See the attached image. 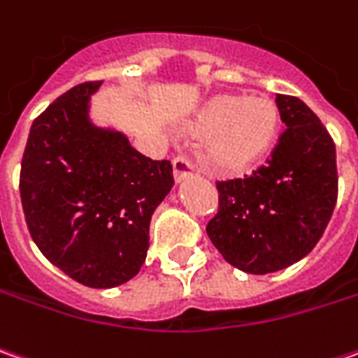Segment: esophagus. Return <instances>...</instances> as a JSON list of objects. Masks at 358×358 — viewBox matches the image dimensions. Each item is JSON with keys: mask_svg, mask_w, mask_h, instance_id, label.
Segmentation results:
<instances>
[{"mask_svg": "<svg viewBox=\"0 0 358 358\" xmlns=\"http://www.w3.org/2000/svg\"><path fill=\"white\" fill-rule=\"evenodd\" d=\"M172 166H174V180L176 182H182L184 178L196 174V164L192 160H188L186 156H176L174 162H172Z\"/></svg>", "mask_w": 358, "mask_h": 358, "instance_id": "34e87169", "label": "esophagus"}]
</instances>
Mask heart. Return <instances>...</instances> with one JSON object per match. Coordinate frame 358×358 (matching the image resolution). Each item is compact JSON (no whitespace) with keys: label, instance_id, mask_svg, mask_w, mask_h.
<instances>
[{"label":"heart","instance_id":"heart-1","mask_svg":"<svg viewBox=\"0 0 358 358\" xmlns=\"http://www.w3.org/2000/svg\"><path fill=\"white\" fill-rule=\"evenodd\" d=\"M281 115L267 96L217 94L202 106L190 130L210 136L206 164L216 174L236 176L255 166L278 138Z\"/></svg>","mask_w":358,"mask_h":358}]
</instances>
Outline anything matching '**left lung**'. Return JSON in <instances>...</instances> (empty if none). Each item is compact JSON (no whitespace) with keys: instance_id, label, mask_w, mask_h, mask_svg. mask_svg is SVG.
I'll return each mask as SVG.
<instances>
[{"instance_id":"1","label":"left lung","mask_w":358,"mask_h":358,"mask_svg":"<svg viewBox=\"0 0 358 358\" xmlns=\"http://www.w3.org/2000/svg\"><path fill=\"white\" fill-rule=\"evenodd\" d=\"M287 129L252 176L216 182L217 212L206 226L224 259L264 275L303 259L321 240L337 203L335 142L297 96H275Z\"/></svg>"}]
</instances>
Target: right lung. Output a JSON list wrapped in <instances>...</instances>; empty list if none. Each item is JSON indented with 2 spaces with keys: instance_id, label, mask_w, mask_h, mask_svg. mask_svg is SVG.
<instances>
[{
  "instance_id": "add662e5",
  "label": "right lung",
  "mask_w": 358,
  "mask_h": 358,
  "mask_svg": "<svg viewBox=\"0 0 358 358\" xmlns=\"http://www.w3.org/2000/svg\"><path fill=\"white\" fill-rule=\"evenodd\" d=\"M103 80L73 87L33 120L19 194L33 241L87 287L106 289L141 271L156 206L174 184L120 132L96 129L87 108Z\"/></svg>"
}]
</instances>
